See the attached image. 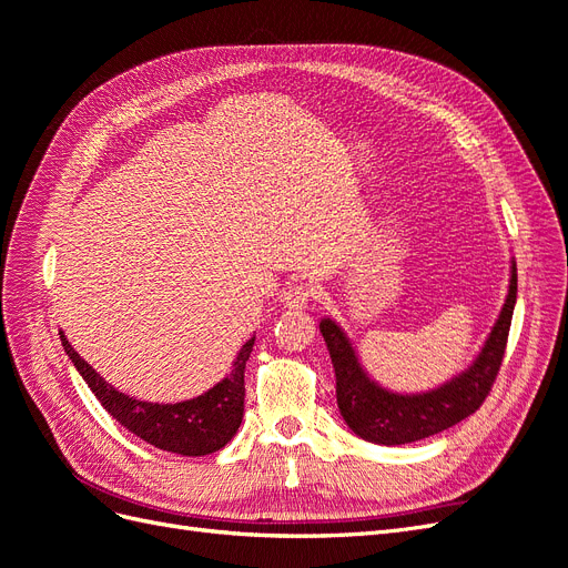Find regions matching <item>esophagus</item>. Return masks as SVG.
<instances>
[{
	"instance_id": "esophagus-1",
	"label": "esophagus",
	"mask_w": 568,
	"mask_h": 568,
	"mask_svg": "<svg viewBox=\"0 0 568 568\" xmlns=\"http://www.w3.org/2000/svg\"><path fill=\"white\" fill-rule=\"evenodd\" d=\"M311 298H313V288L294 284L284 291L282 303L288 307V311H303V307H307V303H311Z\"/></svg>"
}]
</instances>
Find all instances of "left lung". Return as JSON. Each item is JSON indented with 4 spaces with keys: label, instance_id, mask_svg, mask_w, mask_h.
Returning <instances> with one entry per match:
<instances>
[{
    "label": "left lung",
    "instance_id": "obj_1",
    "mask_svg": "<svg viewBox=\"0 0 568 568\" xmlns=\"http://www.w3.org/2000/svg\"><path fill=\"white\" fill-rule=\"evenodd\" d=\"M517 305V261H509V286L503 311L471 363L436 388L398 393L372 379L348 334L332 317L320 320L336 372V403L348 428L369 443L405 445L445 432L467 419L486 400L507 346L509 324Z\"/></svg>",
    "mask_w": 568,
    "mask_h": 568
}]
</instances>
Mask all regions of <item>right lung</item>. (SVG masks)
Returning a JSON list of instances; mask_svg holds the SVG:
<instances>
[{"label":"right lung","instance_id":"1","mask_svg":"<svg viewBox=\"0 0 568 568\" xmlns=\"http://www.w3.org/2000/svg\"><path fill=\"white\" fill-rule=\"evenodd\" d=\"M59 334L65 355L71 357V363L75 365L82 379L88 382V386L97 395V400L109 409V415L115 422L123 424L134 436L151 443L153 448L184 457L211 455L225 448L239 432V426H242L246 395L244 369L253 351L255 336L244 343L242 351L234 357L232 372L222 376L213 388L203 390L196 398L180 403H149L136 400L132 395H125L123 390L111 386L104 376H99L97 369H92L75 353L65 334Z\"/></svg>","mask_w":568,"mask_h":568}]
</instances>
